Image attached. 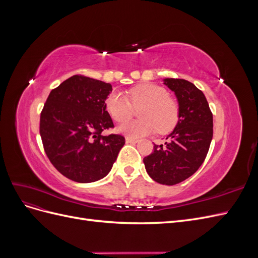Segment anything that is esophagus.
Masks as SVG:
<instances>
[{"instance_id":"obj_1","label":"esophagus","mask_w":258,"mask_h":258,"mask_svg":"<svg viewBox=\"0 0 258 258\" xmlns=\"http://www.w3.org/2000/svg\"><path fill=\"white\" fill-rule=\"evenodd\" d=\"M126 142L127 143H138V140L134 139V138H130V137H126Z\"/></svg>"}]
</instances>
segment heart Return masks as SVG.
Returning <instances> with one entry per match:
<instances>
[{"label": "heart", "instance_id": "1", "mask_svg": "<svg viewBox=\"0 0 258 258\" xmlns=\"http://www.w3.org/2000/svg\"><path fill=\"white\" fill-rule=\"evenodd\" d=\"M105 108L117 122L128 120L139 111L141 119L124 122L118 131L130 137H142L157 130L167 134L172 130L179 119V105L177 101L168 96L165 88L154 84L139 85L131 88L127 98L119 92H112L105 99Z\"/></svg>", "mask_w": 258, "mask_h": 258}]
</instances>
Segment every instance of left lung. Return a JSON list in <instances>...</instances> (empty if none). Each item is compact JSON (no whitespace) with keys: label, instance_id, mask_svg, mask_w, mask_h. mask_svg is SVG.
<instances>
[{"label":"left lung","instance_id":"left-lung-1","mask_svg":"<svg viewBox=\"0 0 258 258\" xmlns=\"http://www.w3.org/2000/svg\"><path fill=\"white\" fill-rule=\"evenodd\" d=\"M179 105V119L167 137L165 145L154 144V151L143 159L155 182L175 185L191 176L204 163L213 138V115L204 92L192 83L165 79Z\"/></svg>","mask_w":258,"mask_h":258}]
</instances>
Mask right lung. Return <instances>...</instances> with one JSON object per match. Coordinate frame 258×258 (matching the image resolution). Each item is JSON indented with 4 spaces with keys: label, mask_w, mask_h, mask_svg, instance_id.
<instances>
[{
    "label": "right lung",
    "mask_w": 258,
    "mask_h": 258,
    "mask_svg": "<svg viewBox=\"0 0 258 258\" xmlns=\"http://www.w3.org/2000/svg\"><path fill=\"white\" fill-rule=\"evenodd\" d=\"M112 85L73 75L50 91L41 113L44 151L59 172L77 183H91L110 172L124 138L103 136L114 128L105 108Z\"/></svg>",
    "instance_id": "1"
}]
</instances>
